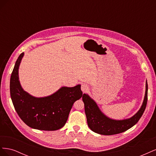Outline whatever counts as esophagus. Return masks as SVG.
Returning <instances> with one entry per match:
<instances>
[{
	"instance_id": "34e87169",
	"label": "esophagus",
	"mask_w": 156,
	"mask_h": 156,
	"mask_svg": "<svg viewBox=\"0 0 156 156\" xmlns=\"http://www.w3.org/2000/svg\"><path fill=\"white\" fill-rule=\"evenodd\" d=\"M88 86L87 85V84H83L81 85V90L83 91V92H86L88 90Z\"/></svg>"
}]
</instances>
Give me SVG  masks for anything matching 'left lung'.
Segmentation results:
<instances>
[{
	"label": "left lung",
	"instance_id": "1",
	"mask_svg": "<svg viewBox=\"0 0 156 156\" xmlns=\"http://www.w3.org/2000/svg\"><path fill=\"white\" fill-rule=\"evenodd\" d=\"M84 111L88 126L96 133L111 135L122 133L137 123L145 110L148 100V83L146 81V90L144 100L139 110L131 118L124 120H115L107 116L100 110L96 102L87 94L83 95Z\"/></svg>",
	"mask_w": 156,
	"mask_h": 156
}]
</instances>
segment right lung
<instances>
[{
  "mask_svg": "<svg viewBox=\"0 0 156 156\" xmlns=\"http://www.w3.org/2000/svg\"><path fill=\"white\" fill-rule=\"evenodd\" d=\"M24 56L22 53L16 62L10 77V96L14 108L21 119L31 128L55 131L66 123L75 101L83 96L81 84L62 87L48 96L34 97L25 91L19 78V68Z\"/></svg>",
  "mask_w": 156,
  "mask_h": 156,
  "instance_id": "1",
  "label": "right lung"
}]
</instances>
